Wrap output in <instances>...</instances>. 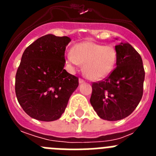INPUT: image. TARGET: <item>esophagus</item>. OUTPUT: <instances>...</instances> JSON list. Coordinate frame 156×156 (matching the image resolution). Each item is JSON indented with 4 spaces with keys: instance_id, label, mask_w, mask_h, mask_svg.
Returning a JSON list of instances; mask_svg holds the SVG:
<instances>
[{
    "instance_id": "1",
    "label": "esophagus",
    "mask_w": 156,
    "mask_h": 156,
    "mask_svg": "<svg viewBox=\"0 0 156 156\" xmlns=\"http://www.w3.org/2000/svg\"><path fill=\"white\" fill-rule=\"evenodd\" d=\"M79 83H85V80H83L82 78H80Z\"/></svg>"
}]
</instances>
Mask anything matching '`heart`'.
<instances>
[{
    "mask_svg": "<svg viewBox=\"0 0 156 156\" xmlns=\"http://www.w3.org/2000/svg\"><path fill=\"white\" fill-rule=\"evenodd\" d=\"M66 62L71 66L83 64V73L91 80H101L113 71L117 52L112 46H105L93 41L76 44L67 54Z\"/></svg>",
    "mask_w": 156,
    "mask_h": 156,
    "instance_id": "obj_1",
    "label": "heart"
}]
</instances>
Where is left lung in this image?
I'll use <instances>...</instances> for the list:
<instances>
[{
    "mask_svg": "<svg viewBox=\"0 0 156 156\" xmlns=\"http://www.w3.org/2000/svg\"><path fill=\"white\" fill-rule=\"evenodd\" d=\"M116 68L102 81L92 83L90 101L100 118L108 121L124 119L141 100L144 69L138 52L129 43L115 47Z\"/></svg>",
    "mask_w": 156,
    "mask_h": 156,
    "instance_id": "8db88e82",
    "label": "left lung"
}]
</instances>
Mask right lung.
I'll list each match as a JSON object with an SVG mask.
<instances>
[{"label":"right lung","instance_id":"add662e5","mask_svg":"<svg viewBox=\"0 0 156 156\" xmlns=\"http://www.w3.org/2000/svg\"><path fill=\"white\" fill-rule=\"evenodd\" d=\"M71 39L48 34L26 48L16 76L18 101L37 120L58 119L79 85L78 77L64 69L66 48Z\"/></svg>","mask_w":156,"mask_h":156}]
</instances>
